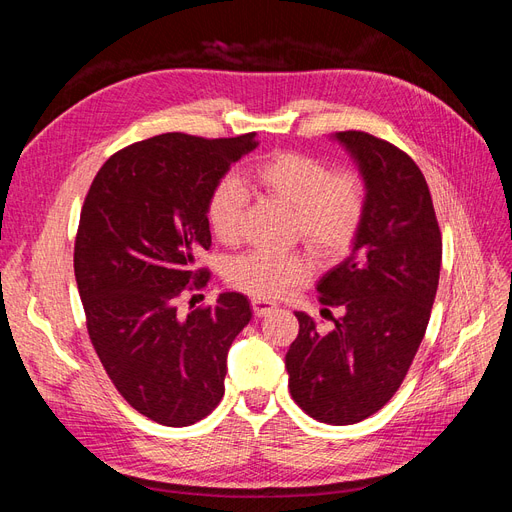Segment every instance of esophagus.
<instances>
[{"mask_svg": "<svg viewBox=\"0 0 512 512\" xmlns=\"http://www.w3.org/2000/svg\"><path fill=\"white\" fill-rule=\"evenodd\" d=\"M252 309L256 316H267L273 312V309H277V303L269 299H252Z\"/></svg>", "mask_w": 512, "mask_h": 512, "instance_id": "1", "label": "esophagus"}]
</instances>
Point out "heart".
Returning a JSON list of instances; mask_svg holds the SVG:
<instances>
[{"label": "heart", "mask_w": 512, "mask_h": 512, "mask_svg": "<svg viewBox=\"0 0 512 512\" xmlns=\"http://www.w3.org/2000/svg\"><path fill=\"white\" fill-rule=\"evenodd\" d=\"M243 183L267 192L294 211V235L324 258L344 254L354 241L365 213V185L354 173H331L318 158L297 151H277L252 166ZM245 192L235 181H222L213 190L207 218L213 235L235 243L243 228ZM312 273L303 254H273L252 250L230 260L226 277L252 297H282Z\"/></svg>", "instance_id": "1"}]
</instances>
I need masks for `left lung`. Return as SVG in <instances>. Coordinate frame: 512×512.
I'll use <instances>...</instances> for the list:
<instances>
[{
	"instance_id": "obj_1",
	"label": "left lung",
	"mask_w": 512,
	"mask_h": 512,
	"mask_svg": "<svg viewBox=\"0 0 512 512\" xmlns=\"http://www.w3.org/2000/svg\"><path fill=\"white\" fill-rule=\"evenodd\" d=\"M365 185L352 252L318 282L320 303L344 309L329 333L294 312L286 354L290 395L320 423L352 425L378 412L404 382L436 299L442 235L421 168L367 132H335Z\"/></svg>"
}]
</instances>
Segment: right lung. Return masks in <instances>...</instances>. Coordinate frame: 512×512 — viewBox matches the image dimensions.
Returning <instances> with one entry per match:
<instances>
[{
    "mask_svg": "<svg viewBox=\"0 0 512 512\" xmlns=\"http://www.w3.org/2000/svg\"><path fill=\"white\" fill-rule=\"evenodd\" d=\"M254 147V132L153 136L108 158L85 198L74 275L89 339L121 397L166 427L220 404L228 348L252 320L241 292L188 316L177 299L205 275L194 262L211 247L213 190Z\"/></svg>",
    "mask_w": 512,
    "mask_h": 512,
    "instance_id": "1",
    "label": "right lung"
}]
</instances>
